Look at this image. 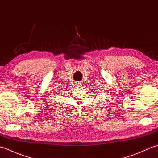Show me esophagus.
Wrapping results in <instances>:
<instances>
[{
  "label": "esophagus",
  "mask_w": 158,
  "mask_h": 158,
  "mask_svg": "<svg viewBox=\"0 0 158 158\" xmlns=\"http://www.w3.org/2000/svg\"><path fill=\"white\" fill-rule=\"evenodd\" d=\"M81 84H82V83L80 82V81H77V82H76V83H75L76 86H81Z\"/></svg>",
  "instance_id": "obj_1"
}]
</instances>
